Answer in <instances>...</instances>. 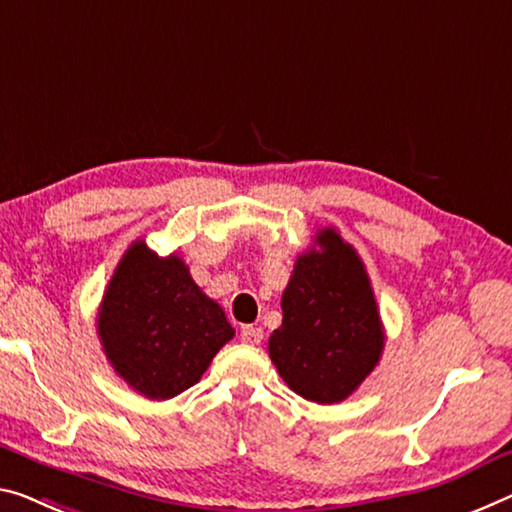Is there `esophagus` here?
I'll return each mask as SVG.
<instances>
[{
    "mask_svg": "<svg viewBox=\"0 0 512 512\" xmlns=\"http://www.w3.org/2000/svg\"><path fill=\"white\" fill-rule=\"evenodd\" d=\"M240 338H242V343H247V345H258L263 341V329L254 327V325H245L240 329Z\"/></svg>",
    "mask_w": 512,
    "mask_h": 512,
    "instance_id": "esophagus-1",
    "label": "esophagus"
}]
</instances>
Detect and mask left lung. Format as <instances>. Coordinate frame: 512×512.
Listing matches in <instances>:
<instances>
[{"label": "left lung", "mask_w": 512, "mask_h": 512, "mask_svg": "<svg viewBox=\"0 0 512 512\" xmlns=\"http://www.w3.org/2000/svg\"><path fill=\"white\" fill-rule=\"evenodd\" d=\"M281 309L267 350L302 398L341 403L373 373L384 350L380 311L364 263L336 229H320L316 247L297 256Z\"/></svg>", "instance_id": "left-lung-1"}]
</instances>
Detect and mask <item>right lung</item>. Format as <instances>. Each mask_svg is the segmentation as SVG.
I'll return each instance as SVG.
<instances>
[{
  "instance_id": "right-lung-1",
  "label": "right lung",
  "mask_w": 512,
  "mask_h": 512,
  "mask_svg": "<svg viewBox=\"0 0 512 512\" xmlns=\"http://www.w3.org/2000/svg\"><path fill=\"white\" fill-rule=\"evenodd\" d=\"M98 336L109 364L132 389L167 400L201 380L235 329L222 306L196 286L183 258H162L135 240L107 283Z\"/></svg>"
}]
</instances>
